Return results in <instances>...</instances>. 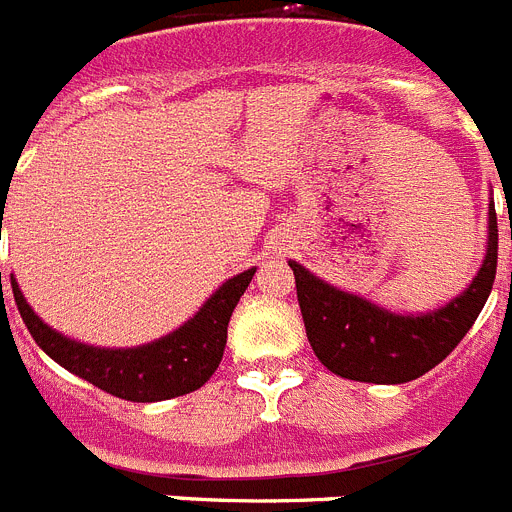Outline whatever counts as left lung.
<instances>
[{
	"label": "left lung",
	"mask_w": 512,
	"mask_h": 512,
	"mask_svg": "<svg viewBox=\"0 0 512 512\" xmlns=\"http://www.w3.org/2000/svg\"><path fill=\"white\" fill-rule=\"evenodd\" d=\"M305 334L331 373L360 383H406L451 355L487 303L497 272V214L489 209V248L469 290L430 316H393L334 290L290 261Z\"/></svg>",
	"instance_id": "8db88e82"
}]
</instances>
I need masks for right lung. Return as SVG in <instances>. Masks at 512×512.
<instances>
[{"mask_svg": "<svg viewBox=\"0 0 512 512\" xmlns=\"http://www.w3.org/2000/svg\"><path fill=\"white\" fill-rule=\"evenodd\" d=\"M253 274L256 269H248L238 277L227 279L189 323H183L181 329L168 334L165 339H157V342L137 349L87 347V344L72 342L67 336L56 334L25 303L15 279L10 277V282L17 310H20L30 336L51 360L59 362L69 373L85 378L87 383L98 386L100 391L126 401L147 404V401H163L191 393L212 378L214 370L220 368L222 352H225L227 323H230L240 295L251 285Z\"/></svg>", "mask_w": 512, "mask_h": 512, "instance_id": "add662e5", "label": "right lung"}]
</instances>
